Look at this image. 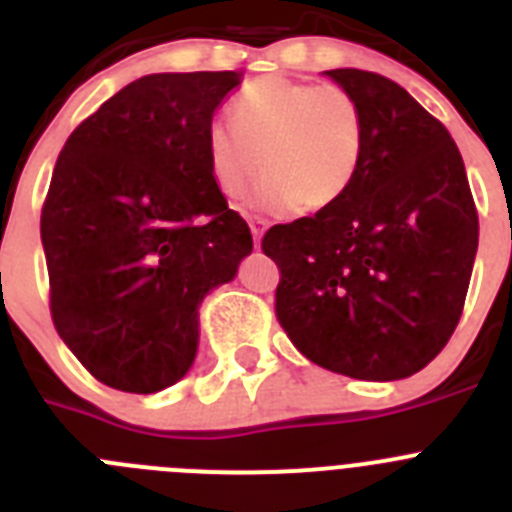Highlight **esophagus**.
<instances>
[{
    "label": "esophagus",
    "instance_id": "34e87169",
    "mask_svg": "<svg viewBox=\"0 0 512 512\" xmlns=\"http://www.w3.org/2000/svg\"><path fill=\"white\" fill-rule=\"evenodd\" d=\"M248 225H251L253 243H256V248H259L261 246V238H264L266 228H269V220H264V217H251V220H248Z\"/></svg>",
    "mask_w": 512,
    "mask_h": 512
}]
</instances>
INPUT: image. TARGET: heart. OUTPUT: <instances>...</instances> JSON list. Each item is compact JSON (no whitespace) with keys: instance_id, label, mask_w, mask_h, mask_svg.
I'll return each instance as SVG.
<instances>
[{"instance_id":"heart-1","label":"heart","mask_w":512,"mask_h":512,"mask_svg":"<svg viewBox=\"0 0 512 512\" xmlns=\"http://www.w3.org/2000/svg\"><path fill=\"white\" fill-rule=\"evenodd\" d=\"M230 120L205 130V158L217 192L241 197L261 166L248 207L274 215L325 210L354 187L366 148L359 99L336 84L261 76L230 104Z\"/></svg>"}]
</instances>
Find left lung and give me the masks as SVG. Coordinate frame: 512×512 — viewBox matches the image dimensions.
Wrapping results in <instances>:
<instances>
[{
  "mask_svg": "<svg viewBox=\"0 0 512 512\" xmlns=\"http://www.w3.org/2000/svg\"><path fill=\"white\" fill-rule=\"evenodd\" d=\"M325 76L359 99L366 148L333 207L274 225L277 318L310 361L369 382L413 377L449 343L479 223L449 130L400 84L359 69Z\"/></svg>",
  "mask_w": 512,
  "mask_h": 512,
  "instance_id": "1",
  "label": "left lung"
}]
</instances>
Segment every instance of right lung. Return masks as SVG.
Wrapping results in <instances>:
<instances>
[{"mask_svg": "<svg viewBox=\"0 0 512 512\" xmlns=\"http://www.w3.org/2000/svg\"><path fill=\"white\" fill-rule=\"evenodd\" d=\"M238 71L148 74L69 135L40 217L51 315L89 372L153 395L192 369L200 305L253 251L205 130Z\"/></svg>", "mask_w": 512, "mask_h": 512, "instance_id": "obj_1", "label": "right lung"}]
</instances>
